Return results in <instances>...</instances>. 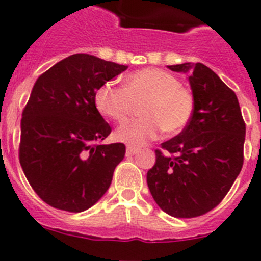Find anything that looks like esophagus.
<instances>
[{
  "label": "esophagus",
  "mask_w": 261,
  "mask_h": 261,
  "mask_svg": "<svg viewBox=\"0 0 261 261\" xmlns=\"http://www.w3.org/2000/svg\"><path fill=\"white\" fill-rule=\"evenodd\" d=\"M138 151H140V149L136 146H130V145H128L126 146V155L130 156V155H135V154H137Z\"/></svg>",
  "instance_id": "obj_1"
}]
</instances>
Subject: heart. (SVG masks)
I'll return each mask as SVG.
<instances>
[{"instance_id": "heart-1", "label": "heart", "mask_w": 261, "mask_h": 261, "mask_svg": "<svg viewBox=\"0 0 261 261\" xmlns=\"http://www.w3.org/2000/svg\"><path fill=\"white\" fill-rule=\"evenodd\" d=\"M140 119L128 120L115 132L116 140L140 146L155 140L162 129L167 135L181 132L195 112V98L174 74L158 68L136 70L125 77L124 86L107 82L95 91L96 110L115 121H121L142 102Z\"/></svg>"}]
</instances>
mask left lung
Returning a JSON list of instances; mask_svg holds the SVG:
<instances>
[{
	"label": "left lung",
	"instance_id": "1",
	"mask_svg": "<svg viewBox=\"0 0 261 261\" xmlns=\"http://www.w3.org/2000/svg\"><path fill=\"white\" fill-rule=\"evenodd\" d=\"M190 71L195 112L186 128L155 150L147 187L158 206L176 218L208 213L223 200L243 166L246 124L238 98L204 64L170 65Z\"/></svg>",
	"mask_w": 261,
	"mask_h": 261
}]
</instances>
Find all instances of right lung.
Masks as SVG:
<instances>
[{"mask_svg": "<svg viewBox=\"0 0 261 261\" xmlns=\"http://www.w3.org/2000/svg\"><path fill=\"white\" fill-rule=\"evenodd\" d=\"M126 68L75 53L44 71L32 87L20 121L19 162L32 190L53 208L84 212L110 188L125 145H102L111 126L94 95Z\"/></svg>", "mask_w": 261, "mask_h": 261, "instance_id": "add662e5", "label": "right lung"}]
</instances>
